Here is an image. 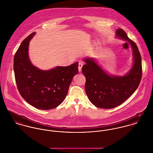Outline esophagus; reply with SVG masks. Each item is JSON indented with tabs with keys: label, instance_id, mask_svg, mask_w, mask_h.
<instances>
[{
	"label": "esophagus",
	"instance_id": "34e87169",
	"mask_svg": "<svg viewBox=\"0 0 153 153\" xmlns=\"http://www.w3.org/2000/svg\"><path fill=\"white\" fill-rule=\"evenodd\" d=\"M83 67V64L82 63H79V66H78V68H79V71L80 73L82 71V68Z\"/></svg>",
	"mask_w": 153,
	"mask_h": 153
}]
</instances>
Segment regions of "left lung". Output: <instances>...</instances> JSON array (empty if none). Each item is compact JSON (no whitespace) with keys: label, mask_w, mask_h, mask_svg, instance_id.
<instances>
[{"label":"left lung","mask_w":153,"mask_h":153,"mask_svg":"<svg viewBox=\"0 0 153 153\" xmlns=\"http://www.w3.org/2000/svg\"><path fill=\"white\" fill-rule=\"evenodd\" d=\"M116 37L128 42L133 51V65L123 76L113 75L104 70L94 58L85 57L82 73L86 79L85 91L90 102L101 108L116 107L125 102L136 91L142 76L141 57L136 43L121 28Z\"/></svg>","instance_id":"obj_1"}]
</instances>
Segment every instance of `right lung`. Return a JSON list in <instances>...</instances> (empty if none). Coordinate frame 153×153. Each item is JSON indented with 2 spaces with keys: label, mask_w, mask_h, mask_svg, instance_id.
Here are the masks:
<instances>
[{
  "label": "right lung",
  "mask_w": 153,
  "mask_h": 153,
  "mask_svg": "<svg viewBox=\"0 0 153 153\" xmlns=\"http://www.w3.org/2000/svg\"><path fill=\"white\" fill-rule=\"evenodd\" d=\"M35 34L33 32L22 42L15 55V80L24 100L38 109L50 110L65 99L73 77L79 72V63L48 70L37 68L32 63L28 52L29 42Z\"/></svg>",
  "instance_id": "1"
}]
</instances>
